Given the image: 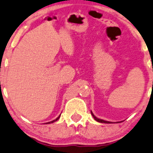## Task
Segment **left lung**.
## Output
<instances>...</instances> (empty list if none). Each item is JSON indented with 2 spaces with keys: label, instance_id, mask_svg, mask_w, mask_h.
I'll return each instance as SVG.
<instances>
[{
  "label": "left lung",
  "instance_id": "1",
  "mask_svg": "<svg viewBox=\"0 0 153 153\" xmlns=\"http://www.w3.org/2000/svg\"><path fill=\"white\" fill-rule=\"evenodd\" d=\"M91 115H92L93 117H94V119H95V120L97 121V122H101V123H112L111 122H108V121H105V120H102V119H98V118L96 117V116H94V113H92V111H91ZM117 123H118V122H117Z\"/></svg>",
  "mask_w": 153,
  "mask_h": 153
}]
</instances>
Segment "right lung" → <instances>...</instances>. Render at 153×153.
<instances>
[{
	"label": "right lung",
	"mask_w": 153,
	"mask_h": 153,
	"mask_svg": "<svg viewBox=\"0 0 153 153\" xmlns=\"http://www.w3.org/2000/svg\"><path fill=\"white\" fill-rule=\"evenodd\" d=\"M59 117H60V115H59V116H58V117H57V118H56V119H54V120L51 121V122H47V123H46V124H51V123H53V122H56V121H57V120H58V119H59Z\"/></svg>",
	"instance_id": "obj_1"
}]
</instances>
